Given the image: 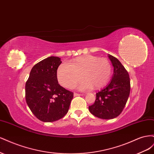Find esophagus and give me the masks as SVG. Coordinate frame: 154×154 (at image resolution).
<instances>
[{
	"instance_id": "obj_1",
	"label": "esophagus",
	"mask_w": 154,
	"mask_h": 154,
	"mask_svg": "<svg viewBox=\"0 0 154 154\" xmlns=\"http://www.w3.org/2000/svg\"><path fill=\"white\" fill-rule=\"evenodd\" d=\"M82 96V95L79 94H77V93H74V97H76V96Z\"/></svg>"
}]
</instances>
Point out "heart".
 I'll use <instances>...</instances> for the list:
<instances>
[{
    "label": "heart",
    "instance_id": "heart-1",
    "mask_svg": "<svg viewBox=\"0 0 154 154\" xmlns=\"http://www.w3.org/2000/svg\"><path fill=\"white\" fill-rule=\"evenodd\" d=\"M111 74L112 66L109 60L93 55L76 58L70 62V65L62 63L57 70L58 80L66 88H72L82 78H84L78 86L81 91H88L93 87H103L109 81Z\"/></svg>",
    "mask_w": 154,
    "mask_h": 154
}]
</instances>
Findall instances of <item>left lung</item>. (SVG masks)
I'll return each mask as SVG.
<instances>
[{
    "instance_id": "1",
    "label": "left lung",
    "mask_w": 154,
    "mask_h": 154,
    "mask_svg": "<svg viewBox=\"0 0 154 154\" xmlns=\"http://www.w3.org/2000/svg\"><path fill=\"white\" fill-rule=\"evenodd\" d=\"M108 57L114 67L109 84L96 93L94 103L88 106L90 112L103 119H114L122 113L127 103L130 91L128 73L119 60L113 56Z\"/></svg>"
}]
</instances>
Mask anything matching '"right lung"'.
Instances as JSON below:
<instances>
[{
	"instance_id": "right-lung-1",
	"label": "right lung",
	"mask_w": 154,
	"mask_h": 154,
	"mask_svg": "<svg viewBox=\"0 0 154 154\" xmlns=\"http://www.w3.org/2000/svg\"><path fill=\"white\" fill-rule=\"evenodd\" d=\"M61 58L49 57L32 68L26 83V100L36 117L43 122L62 118L69 109L73 93L60 86L57 69Z\"/></svg>"
}]
</instances>
